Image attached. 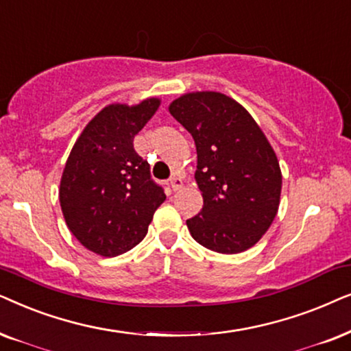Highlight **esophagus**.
Segmentation results:
<instances>
[{
	"label": "esophagus",
	"mask_w": 351,
	"mask_h": 351,
	"mask_svg": "<svg viewBox=\"0 0 351 351\" xmlns=\"http://www.w3.org/2000/svg\"><path fill=\"white\" fill-rule=\"evenodd\" d=\"M170 188H171V191H180L181 188H183V180L181 178H171L170 180Z\"/></svg>",
	"instance_id": "esophagus-1"
}]
</instances>
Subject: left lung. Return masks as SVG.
Listing matches in <instances>:
<instances>
[{
	"label": "left lung",
	"mask_w": 351,
	"mask_h": 351,
	"mask_svg": "<svg viewBox=\"0 0 351 351\" xmlns=\"http://www.w3.org/2000/svg\"><path fill=\"white\" fill-rule=\"evenodd\" d=\"M194 138V178L204 207L186 219L194 241L218 254H241L276 218L282 173L276 152L249 112L217 91L186 93L168 106Z\"/></svg>",
	"instance_id": "1"
}]
</instances>
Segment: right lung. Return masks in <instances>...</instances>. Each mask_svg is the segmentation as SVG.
Returning <instances> with one entry per match:
<instances>
[{
	"instance_id": "right-lung-1",
	"label": "right lung",
	"mask_w": 351,
	"mask_h": 351,
	"mask_svg": "<svg viewBox=\"0 0 351 351\" xmlns=\"http://www.w3.org/2000/svg\"><path fill=\"white\" fill-rule=\"evenodd\" d=\"M160 99L109 104L93 117L65 162L59 202L65 223L83 247L101 256L132 250L147 234L165 194L151 180L149 163L133 139Z\"/></svg>"
}]
</instances>
